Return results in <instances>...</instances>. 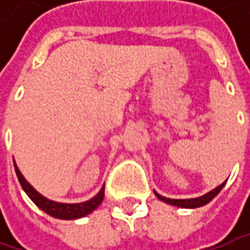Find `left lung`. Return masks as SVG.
<instances>
[{
    "label": "left lung",
    "mask_w": 250,
    "mask_h": 250,
    "mask_svg": "<svg viewBox=\"0 0 250 250\" xmlns=\"http://www.w3.org/2000/svg\"><path fill=\"white\" fill-rule=\"evenodd\" d=\"M226 182H223L221 185H218L217 188H214L213 190L207 192L206 195H203V196H199V197H193V199H169V197H164V196H161V195H159L156 190H154V195H156L157 199H160L161 202H166V203L171 205V206L182 207V208H195V207L205 206V205H207L210 200H213V199L220 193V190L224 188Z\"/></svg>",
    "instance_id": "8db88e82"
}]
</instances>
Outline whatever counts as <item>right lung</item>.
<instances>
[{"mask_svg": "<svg viewBox=\"0 0 250 250\" xmlns=\"http://www.w3.org/2000/svg\"><path fill=\"white\" fill-rule=\"evenodd\" d=\"M15 172L16 177L19 179L21 185L23 188V190L26 192V195L32 199L36 206L39 208H42L44 213L50 214L51 217L55 218H61V220H76V218H82V217L90 214L91 211H94L97 207L100 206L103 199H104V187L101 188L100 192L94 197H91L90 200L87 202H82V203H58L50 200L47 197H44L42 193H39L22 175V172L19 171V168L16 166L14 160Z\"/></svg>", "mask_w": 250, "mask_h": 250, "instance_id": "obj_1", "label": "right lung"}]
</instances>
